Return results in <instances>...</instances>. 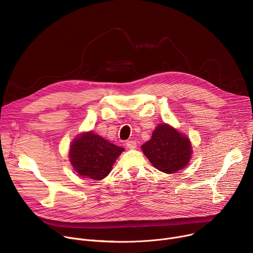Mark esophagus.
Instances as JSON below:
<instances>
[{"label":"esophagus","mask_w":253,"mask_h":253,"mask_svg":"<svg viewBox=\"0 0 253 253\" xmlns=\"http://www.w3.org/2000/svg\"><path fill=\"white\" fill-rule=\"evenodd\" d=\"M126 146H127L129 149H135L136 146H137V144H136L135 141L129 140V141H127V143H126Z\"/></svg>","instance_id":"obj_1"}]
</instances>
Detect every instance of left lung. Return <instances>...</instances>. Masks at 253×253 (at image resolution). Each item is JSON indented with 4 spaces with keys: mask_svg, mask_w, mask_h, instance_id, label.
<instances>
[{
    "mask_svg": "<svg viewBox=\"0 0 253 253\" xmlns=\"http://www.w3.org/2000/svg\"><path fill=\"white\" fill-rule=\"evenodd\" d=\"M141 149L156 169L167 174L182 170L192 156L189 138L166 123L157 125Z\"/></svg>",
    "mask_w": 253,
    "mask_h": 253,
    "instance_id": "obj_1",
    "label": "left lung"
}]
</instances>
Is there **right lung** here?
I'll return each instance as SVG.
<instances>
[{"label": "right lung", "mask_w": 253, "mask_h": 253, "mask_svg": "<svg viewBox=\"0 0 253 253\" xmlns=\"http://www.w3.org/2000/svg\"><path fill=\"white\" fill-rule=\"evenodd\" d=\"M124 150L93 131H88L71 142L69 158L79 176L99 181L111 172L116 159Z\"/></svg>", "instance_id": "obj_1"}]
</instances>
